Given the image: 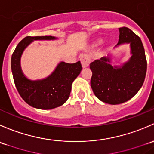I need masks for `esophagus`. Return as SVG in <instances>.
Instances as JSON below:
<instances>
[{
	"mask_svg": "<svg viewBox=\"0 0 154 154\" xmlns=\"http://www.w3.org/2000/svg\"><path fill=\"white\" fill-rule=\"evenodd\" d=\"M91 60H90V56L88 55H84L83 56L81 57V63H82V67L85 68L88 67L90 65Z\"/></svg>",
	"mask_w": 154,
	"mask_h": 154,
	"instance_id": "esophagus-1",
	"label": "esophagus"
}]
</instances>
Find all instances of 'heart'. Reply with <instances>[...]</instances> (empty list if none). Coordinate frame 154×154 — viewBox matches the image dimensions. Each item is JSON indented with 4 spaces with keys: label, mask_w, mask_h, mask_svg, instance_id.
<instances>
[{
    "label": "heart",
    "mask_w": 154,
    "mask_h": 154,
    "mask_svg": "<svg viewBox=\"0 0 154 154\" xmlns=\"http://www.w3.org/2000/svg\"><path fill=\"white\" fill-rule=\"evenodd\" d=\"M99 42H98V43H99Z\"/></svg>",
    "instance_id": "heart-1"
}]
</instances>
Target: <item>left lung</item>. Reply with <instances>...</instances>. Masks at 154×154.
Listing matches in <instances>:
<instances>
[{"label":"left lung","mask_w":154,"mask_h":154,"mask_svg":"<svg viewBox=\"0 0 154 154\" xmlns=\"http://www.w3.org/2000/svg\"><path fill=\"white\" fill-rule=\"evenodd\" d=\"M116 47L130 44L131 57L122 66H112L110 55L90 64V85L95 96L103 102L119 104L130 100L142 88L147 71L145 49L140 38L128 27L119 28Z\"/></svg>","instance_id":"obj_1"}]
</instances>
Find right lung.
<instances>
[{
    "label": "right lung",
    "mask_w": 154,
    "mask_h": 154,
    "mask_svg": "<svg viewBox=\"0 0 154 154\" xmlns=\"http://www.w3.org/2000/svg\"><path fill=\"white\" fill-rule=\"evenodd\" d=\"M55 39L53 36H26L12 53L11 67L15 87L22 99L35 108L50 110L64 104L70 94L72 83L82 69L80 61L74 64L61 61L46 79L32 81L23 75L20 57L26 47L33 41Z\"/></svg>",
    "instance_id": "add662e5"
}]
</instances>
